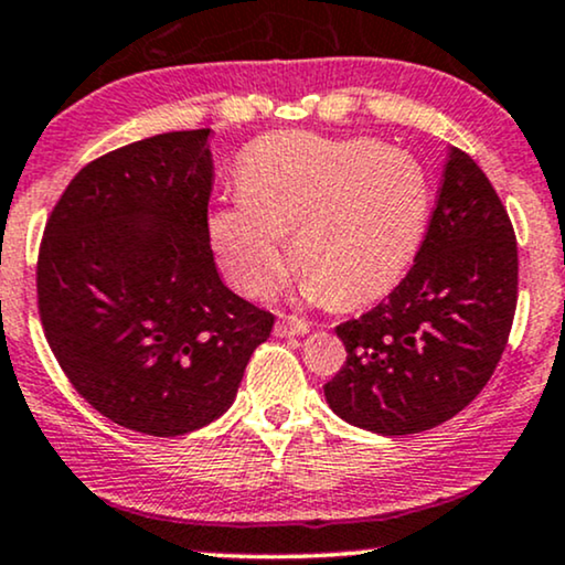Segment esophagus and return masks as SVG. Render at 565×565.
<instances>
[{
    "label": "esophagus",
    "mask_w": 565,
    "mask_h": 565,
    "mask_svg": "<svg viewBox=\"0 0 565 565\" xmlns=\"http://www.w3.org/2000/svg\"><path fill=\"white\" fill-rule=\"evenodd\" d=\"M276 337H305L310 331V323L295 316H281L276 321Z\"/></svg>",
    "instance_id": "obj_1"
}]
</instances>
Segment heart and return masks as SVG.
I'll use <instances>...</instances> for the list:
<instances>
[{
    "label": "heart",
    "mask_w": 565,
    "mask_h": 565,
    "mask_svg": "<svg viewBox=\"0 0 565 565\" xmlns=\"http://www.w3.org/2000/svg\"><path fill=\"white\" fill-rule=\"evenodd\" d=\"M239 194L207 215L221 270L260 297L295 263L308 295L355 308L399 281L424 242L431 186L413 154L376 139L281 131L257 139L239 162Z\"/></svg>",
    "instance_id": "b5f03b06"
}]
</instances>
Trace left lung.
<instances>
[{"mask_svg": "<svg viewBox=\"0 0 565 565\" xmlns=\"http://www.w3.org/2000/svg\"><path fill=\"white\" fill-rule=\"evenodd\" d=\"M519 297V247L484 171L450 149L416 263L384 302L337 326L348 360L326 403L358 429L403 437L450 420L498 369Z\"/></svg>", "mask_w": 565, "mask_h": 565, "instance_id": "1", "label": "left lung"}]
</instances>
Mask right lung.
Instances as JSON below:
<instances>
[{"mask_svg": "<svg viewBox=\"0 0 565 565\" xmlns=\"http://www.w3.org/2000/svg\"><path fill=\"white\" fill-rule=\"evenodd\" d=\"M210 128L149 136L81 168L39 249L46 342L94 411L149 437L221 418L274 316L217 276Z\"/></svg>", "mask_w": 565, "mask_h": 565, "instance_id": "right-lung-1", "label": "right lung"}]
</instances>
